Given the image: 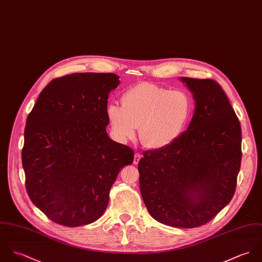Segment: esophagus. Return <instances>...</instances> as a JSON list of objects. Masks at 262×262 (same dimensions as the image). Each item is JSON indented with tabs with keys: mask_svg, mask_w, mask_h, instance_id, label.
<instances>
[{
	"mask_svg": "<svg viewBox=\"0 0 262 262\" xmlns=\"http://www.w3.org/2000/svg\"><path fill=\"white\" fill-rule=\"evenodd\" d=\"M140 160H141V154L136 153L135 156H134V164H135V165H138L139 162H140Z\"/></svg>",
	"mask_w": 262,
	"mask_h": 262,
	"instance_id": "34e87169",
	"label": "esophagus"
}]
</instances>
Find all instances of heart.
<instances>
[{"label":"heart","mask_w":262,"mask_h":262,"mask_svg":"<svg viewBox=\"0 0 262 262\" xmlns=\"http://www.w3.org/2000/svg\"><path fill=\"white\" fill-rule=\"evenodd\" d=\"M192 112L189 95L149 83L139 84L121 97V106L108 105L106 114L113 137L126 143L136 136L145 148L160 150L173 144L185 130Z\"/></svg>","instance_id":"1"}]
</instances>
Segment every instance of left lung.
Listing matches in <instances>:
<instances>
[{"instance_id": "8db88e82", "label": "left lung", "mask_w": 262, "mask_h": 262, "mask_svg": "<svg viewBox=\"0 0 262 262\" xmlns=\"http://www.w3.org/2000/svg\"><path fill=\"white\" fill-rule=\"evenodd\" d=\"M180 80L195 101L192 119L173 144L144 152L138 168L150 214L189 229L207 224L231 202L241 166V125L215 81Z\"/></svg>"}]
</instances>
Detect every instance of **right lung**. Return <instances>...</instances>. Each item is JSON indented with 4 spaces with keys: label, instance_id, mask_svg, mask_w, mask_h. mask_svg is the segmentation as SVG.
<instances>
[{
    "label": "right lung",
    "instance_id": "obj_1",
    "mask_svg": "<svg viewBox=\"0 0 262 262\" xmlns=\"http://www.w3.org/2000/svg\"><path fill=\"white\" fill-rule=\"evenodd\" d=\"M110 73H76L53 81L28 114L22 165L31 202L67 227L98 220L134 151L106 132L107 99L119 85Z\"/></svg>",
    "mask_w": 262,
    "mask_h": 262
}]
</instances>
